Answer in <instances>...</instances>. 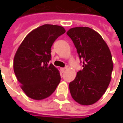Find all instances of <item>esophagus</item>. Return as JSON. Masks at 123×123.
<instances>
[{
  "label": "esophagus",
  "mask_w": 123,
  "mask_h": 123,
  "mask_svg": "<svg viewBox=\"0 0 123 123\" xmlns=\"http://www.w3.org/2000/svg\"><path fill=\"white\" fill-rule=\"evenodd\" d=\"M66 68H60V70H61V72H62V73H64V71H65V70H66Z\"/></svg>",
  "instance_id": "1"
}]
</instances>
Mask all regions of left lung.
<instances>
[{
    "mask_svg": "<svg viewBox=\"0 0 123 123\" xmlns=\"http://www.w3.org/2000/svg\"><path fill=\"white\" fill-rule=\"evenodd\" d=\"M66 33L73 42L83 67L69 84L71 96L81 105H92L101 98L111 81V52L101 36L89 27L72 28Z\"/></svg>",
    "mask_w": 123,
    "mask_h": 123,
    "instance_id": "8db88e82",
    "label": "left lung"
}]
</instances>
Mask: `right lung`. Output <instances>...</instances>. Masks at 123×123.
<instances>
[{"label":"right lung","instance_id":"add662e5","mask_svg":"<svg viewBox=\"0 0 123 123\" xmlns=\"http://www.w3.org/2000/svg\"><path fill=\"white\" fill-rule=\"evenodd\" d=\"M65 32L62 26L44 25L30 32L17 50L13 70L22 90L32 99L49 97L60 82L59 70L49 61L52 45Z\"/></svg>","mask_w":123,"mask_h":123}]
</instances>
